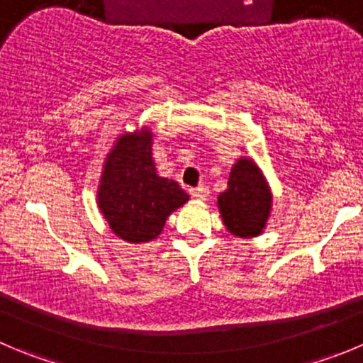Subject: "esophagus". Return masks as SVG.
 Returning a JSON list of instances; mask_svg holds the SVG:
<instances>
[{
    "label": "esophagus",
    "instance_id": "1",
    "mask_svg": "<svg viewBox=\"0 0 363 363\" xmlns=\"http://www.w3.org/2000/svg\"><path fill=\"white\" fill-rule=\"evenodd\" d=\"M189 193H191V197L195 199V201H206L209 195V189L208 186H197V188L189 189Z\"/></svg>",
    "mask_w": 363,
    "mask_h": 363
}]
</instances>
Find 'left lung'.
Segmentation results:
<instances>
[{"instance_id":"left-lung-1","label":"left lung","mask_w":363,"mask_h":363,"mask_svg":"<svg viewBox=\"0 0 363 363\" xmlns=\"http://www.w3.org/2000/svg\"><path fill=\"white\" fill-rule=\"evenodd\" d=\"M223 225L238 238L263 233L272 211V191L259 166L250 157H240L229 174L228 189L218 195Z\"/></svg>"}]
</instances>
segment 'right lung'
I'll use <instances>...</instances> for the list:
<instances>
[{
	"mask_svg": "<svg viewBox=\"0 0 363 363\" xmlns=\"http://www.w3.org/2000/svg\"><path fill=\"white\" fill-rule=\"evenodd\" d=\"M152 140L154 134L148 127L123 132L101 168L98 209L114 235L128 243L157 238L166 218L189 201L177 182L157 175Z\"/></svg>",
	"mask_w": 363,
	"mask_h": 363,
	"instance_id": "1",
	"label": "right lung"
}]
</instances>
